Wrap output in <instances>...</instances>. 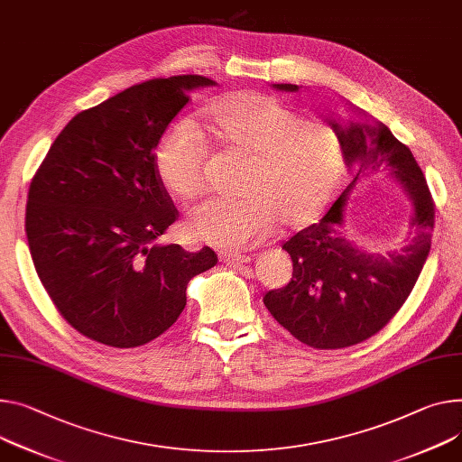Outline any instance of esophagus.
<instances>
[{"label":"esophagus","instance_id":"34e87169","mask_svg":"<svg viewBox=\"0 0 462 462\" xmlns=\"http://www.w3.org/2000/svg\"><path fill=\"white\" fill-rule=\"evenodd\" d=\"M220 261H222V263H227V264H244V263H250V261H252V255L222 252V254H220Z\"/></svg>","mask_w":462,"mask_h":462}]
</instances>
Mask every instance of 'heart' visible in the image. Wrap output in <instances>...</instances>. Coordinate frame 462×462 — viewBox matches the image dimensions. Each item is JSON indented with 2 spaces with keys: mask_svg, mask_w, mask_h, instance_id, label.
Listing matches in <instances>:
<instances>
[{
  "mask_svg": "<svg viewBox=\"0 0 462 462\" xmlns=\"http://www.w3.org/2000/svg\"><path fill=\"white\" fill-rule=\"evenodd\" d=\"M226 144L247 153L240 194L208 198L187 218V233L235 250L264 236L279 220L300 226L320 212L338 183L342 144L337 131L263 94H235L201 113ZM155 168L168 190L190 199L205 189L207 146L189 122H173L155 146Z\"/></svg>",
  "mask_w": 462,
  "mask_h": 462,
  "instance_id": "heart-1",
  "label": "heart"
}]
</instances>
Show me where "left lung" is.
Wrapping results in <instances>:
<instances>
[{"instance_id":"obj_1","label":"left lung","mask_w":462,"mask_h":462,"mask_svg":"<svg viewBox=\"0 0 462 462\" xmlns=\"http://www.w3.org/2000/svg\"><path fill=\"white\" fill-rule=\"evenodd\" d=\"M298 92V85H273ZM366 118V116H365ZM340 136L353 180L328 215L282 244L292 259L287 287L270 291L264 305L300 342L316 349L359 344L381 331L409 298L431 250L435 203L411 150L381 122L331 120ZM386 172L402 182L413 201L411 236L402 251L366 253L343 233V205L368 174Z\"/></svg>"}]
</instances>
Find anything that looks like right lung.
Wrapping results in <instances>:
<instances>
[{
	"instance_id": "1",
	"label": "right lung",
	"mask_w": 462,
	"mask_h": 462,
	"mask_svg": "<svg viewBox=\"0 0 462 462\" xmlns=\"http://www.w3.org/2000/svg\"><path fill=\"white\" fill-rule=\"evenodd\" d=\"M203 76L152 79L76 115L34 173L25 207L29 252L64 320L90 340L136 347L187 305L189 281L218 263L157 238L177 220L155 146Z\"/></svg>"
}]
</instances>
